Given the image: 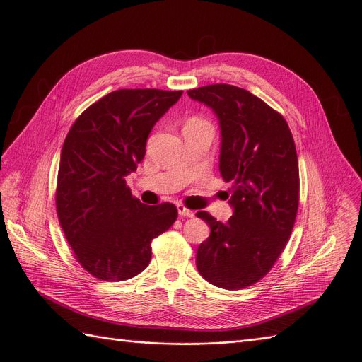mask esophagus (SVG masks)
Segmentation results:
<instances>
[{
  "label": "esophagus",
  "mask_w": 362,
  "mask_h": 362,
  "mask_svg": "<svg viewBox=\"0 0 362 362\" xmlns=\"http://www.w3.org/2000/svg\"><path fill=\"white\" fill-rule=\"evenodd\" d=\"M178 214H180V216H184V218H194V211L187 209L182 204H178Z\"/></svg>",
  "instance_id": "esophagus-1"
}]
</instances>
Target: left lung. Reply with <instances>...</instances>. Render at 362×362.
Listing matches in <instances>:
<instances>
[{
	"mask_svg": "<svg viewBox=\"0 0 362 362\" xmlns=\"http://www.w3.org/2000/svg\"><path fill=\"white\" fill-rule=\"evenodd\" d=\"M187 93L218 117L219 171L232 182L226 223L197 211L210 226L197 270L211 285L241 289L267 274L291 237L300 203L295 143L285 118L245 89L210 84Z\"/></svg>",
	"mask_w": 362,
	"mask_h": 362,
	"instance_id": "obj_1",
	"label": "left lung"
}]
</instances>
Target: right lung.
Returning a JSON list of instances; mask_svg holds the SVG:
<instances>
[{"label":"right lung","instance_id":"1","mask_svg":"<svg viewBox=\"0 0 362 362\" xmlns=\"http://www.w3.org/2000/svg\"><path fill=\"white\" fill-rule=\"evenodd\" d=\"M182 90L119 89L84 111L62 144L57 214L78 263L100 281H125L152 259V240L177 221L171 203L143 204L125 177L146 153L153 125Z\"/></svg>","mask_w":362,"mask_h":362}]
</instances>
